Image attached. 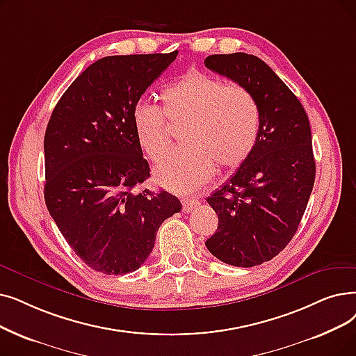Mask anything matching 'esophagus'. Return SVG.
Returning <instances> with one entry per match:
<instances>
[{"mask_svg":"<svg viewBox=\"0 0 356 356\" xmlns=\"http://www.w3.org/2000/svg\"><path fill=\"white\" fill-rule=\"evenodd\" d=\"M199 205V200L195 197H184L181 199V209L183 212H191Z\"/></svg>","mask_w":356,"mask_h":356,"instance_id":"1","label":"esophagus"}]
</instances>
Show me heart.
I'll return each instance as SVG.
<instances>
[{
    "mask_svg": "<svg viewBox=\"0 0 356 356\" xmlns=\"http://www.w3.org/2000/svg\"><path fill=\"white\" fill-rule=\"evenodd\" d=\"M160 97L161 109L149 103L135 106L134 127L148 159L160 161L172 144L166 121L183 123L180 143L184 147L154 168V179L163 188L188 193L211 177L213 164L234 168L250 156L259 136L260 112L249 88L192 71L163 88Z\"/></svg>",
    "mask_w": 356,
    "mask_h": 356,
    "instance_id": "heart-1",
    "label": "heart"
}]
</instances>
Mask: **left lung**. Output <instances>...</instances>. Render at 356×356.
<instances>
[{"mask_svg": "<svg viewBox=\"0 0 356 356\" xmlns=\"http://www.w3.org/2000/svg\"><path fill=\"white\" fill-rule=\"evenodd\" d=\"M205 67L249 88L259 106L253 151L207 197L218 215L207 249L227 265L252 268L280 254L297 233L316 179L310 122L297 96L260 58L211 55Z\"/></svg>", "mask_w": 356, "mask_h": 356, "instance_id": "obj_1", "label": "left lung"}]
</instances>
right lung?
I'll return each instance as SVG.
<instances>
[{
    "label": "right lung",
    "mask_w": 356,
    "mask_h": 356,
    "mask_svg": "<svg viewBox=\"0 0 356 356\" xmlns=\"http://www.w3.org/2000/svg\"><path fill=\"white\" fill-rule=\"evenodd\" d=\"M177 54L104 56L76 76L51 115L44 202L71 249L96 272L136 270L163 221L181 209L165 191H138L149 165L134 127L135 106Z\"/></svg>",
    "instance_id": "add662e5"
}]
</instances>
